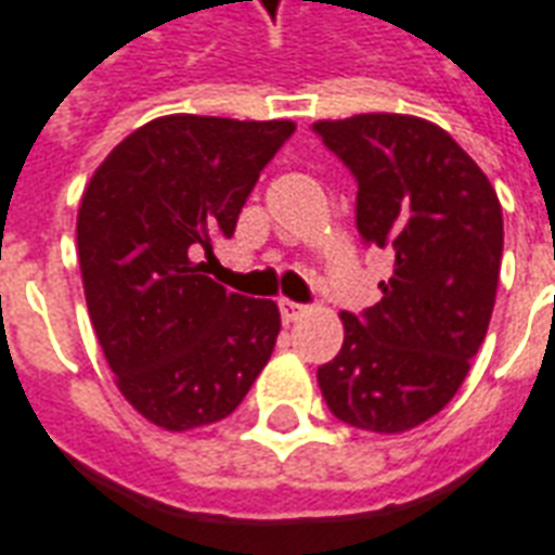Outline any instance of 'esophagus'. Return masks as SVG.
<instances>
[{
    "label": "esophagus",
    "instance_id": "1",
    "mask_svg": "<svg viewBox=\"0 0 555 555\" xmlns=\"http://www.w3.org/2000/svg\"><path fill=\"white\" fill-rule=\"evenodd\" d=\"M278 307H281V319L289 325V322H295V319L305 313V305H295V301H289V298H281L278 301Z\"/></svg>",
    "mask_w": 555,
    "mask_h": 555
}]
</instances>
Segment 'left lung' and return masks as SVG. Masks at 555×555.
<instances>
[{
  "label": "left lung",
  "instance_id": "1",
  "mask_svg": "<svg viewBox=\"0 0 555 555\" xmlns=\"http://www.w3.org/2000/svg\"><path fill=\"white\" fill-rule=\"evenodd\" d=\"M358 183L363 245L393 250L382 301L343 310V349L319 366L331 414L396 435L459 393L488 334L503 260V209L455 139L411 115L313 124Z\"/></svg>",
  "mask_w": 555,
  "mask_h": 555
}]
</instances>
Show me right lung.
Instances as JSON below:
<instances>
[{"label": "right lung", "mask_w": 555, "mask_h": 555, "mask_svg": "<svg viewBox=\"0 0 555 555\" xmlns=\"http://www.w3.org/2000/svg\"><path fill=\"white\" fill-rule=\"evenodd\" d=\"M293 120L168 115L120 141L82 194L85 301L127 402L185 431L233 414L274 351L269 298L224 289L192 262L238 212Z\"/></svg>", "instance_id": "obj_1"}]
</instances>
